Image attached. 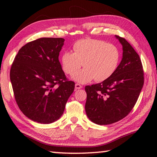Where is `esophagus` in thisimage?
<instances>
[{"label": "esophagus", "mask_w": 157, "mask_h": 157, "mask_svg": "<svg viewBox=\"0 0 157 157\" xmlns=\"http://www.w3.org/2000/svg\"><path fill=\"white\" fill-rule=\"evenodd\" d=\"M82 88V86H81L80 84H75V90L81 89Z\"/></svg>", "instance_id": "1"}]
</instances>
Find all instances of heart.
Segmentation results:
<instances>
[{
  "instance_id": "heart-1",
  "label": "heart",
  "mask_w": 157,
  "mask_h": 157,
  "mask_svg": "<svg viewBox=\"0 0 157 157\" xmlns=\"http://www.w3.org/2000/svg\"><path fill=\"white\" fill-rule=\"evenodd\" d=\"M73 52L63 53L61 66L67 74L73 75L82 65L84 69L73 75L82 84L94 79L98 82L109 79L117 69L121 58L117 46L102 40H79L73 44Z\"/></svg>"
}]
</instances>
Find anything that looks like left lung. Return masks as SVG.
I'll list each match as a JSON object with an SVG mask.
<instances>
[{"label":"left lung","instance_id":"left-lung-1","mask_svg":"<svg viewBox=\"0 0 157 157\" xmlns=\"http://www.w3.org/2000/svg\"><path fill=\"white\" fill-rule=\"evenodd\" d=\"M123 46V57L115 72L105 81L86 86L85 109L98 125L123 119L134 108L144 85V70L138 53L125 38L115 36Z\"/></svg>","mask_w":157,"mask_h":157}]
</instances>
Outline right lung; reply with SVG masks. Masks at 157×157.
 Here are the masks:
<instances>
[{"mask_svg": "<svg viewBox=\"0 0 157 157\" xmlns=\"http://www.w3.org/2000/svg\"><path fill=\"white\" fill-rule=\"evenodd\" d=\"M61 38H41L20 48L10 71L17 104L34 121L43 124L58 120L75 88L59 61L64 44Z\"/></svg>", "mask_w": 157, "mask_h": 157, "instance_id": "right-lung-1", "label": "right lung"}]
</instances>
